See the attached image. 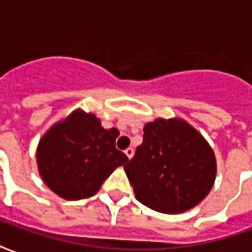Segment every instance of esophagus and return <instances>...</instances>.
I'll list each match as a JSON object with an SVG mask.
<instances>
[{"instance_id":"1","label":"esophagus","mask_w":252,"mask_h":252,"mask_svg":"<svg viewBox=\"0 0 252 252\" xmlns=\"http://www.w3.org/2000/svg\"><path fill=\"white\" fill-rule=\"evenodd\" d=\"M124 153H126V155L128 157V159H132V157H133V148L128 147Z\"/></svg>"}]
</instances>
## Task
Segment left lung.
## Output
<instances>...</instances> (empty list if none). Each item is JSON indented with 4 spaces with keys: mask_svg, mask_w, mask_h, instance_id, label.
<instances>
[{
    "mask_svg": "<svg viewBox=\"0 0 252 252\" xmlns=\"http://www.w3.org/2000/svg\"><path fill=\"white\" fill-rule=\"evenodd\" d=\"M143 132V143L124 166L136 200L169 215L198 205L216 180V157L209 143L178 117L150 121Z\"/></svg>",
    "mask_w": 252,
    "mask_h": 252,
    "instance_id": "obj_1",
    "label": "left lung"
}]
</instances>
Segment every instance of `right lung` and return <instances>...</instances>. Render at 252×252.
Segmentation results:
<instances>
[{"label": "right lung", "mask_w": 252, "mask_h": 252, "mask_svg": "<svg viewBox=\"0 0 252 252\" xmlns=\"http://www.w3.org/2000/svg\"><path fill=\"white\" fill-rule=\"evenodd\" d=\"M120 133L105 129L90 112L72 110L43 135L36 150L41 180L61 198L92 197L119 166L128 162L116 148Z\"/></svg>", "instance_id": "obj_1"}]
</instances>
